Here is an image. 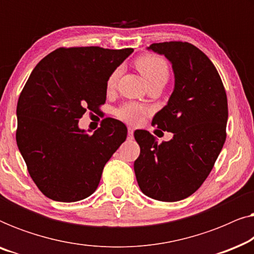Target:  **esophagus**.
Returning a JSON list of instances; mask_svg holds the SVG:
<instances>
[{
	"label": "esophagus",
	"mask_w": 254,
	"mask_h": 254,
	"mask_svg": "<svg viewBox=\"0 0 254 254\" xmlns=\"http://www.w3.org/2000/svg\"><path fill=\"white\" fill-rule=\"evenodd\" d=\"M133 135H134V129L133 128H128V138H133Z\"/></svg>",
	"instance_id": "esophagus-1"
}]
</instances>
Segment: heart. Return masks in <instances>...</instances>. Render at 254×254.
<instances>
[{"label": "heart", "instance_id": "b5f03b06", "mask_svg": "<svg viewBox=\"0 0 254 254\" xmlns=\"http://www.w3.org/2000/svg\"><path fill=\"white\" fill-rule=\"evenodd\" d=\"M135 65H136L138 71L143 75L149 85L165 84L168 82L170 67L168 61L164 58L154 54L142 55V57L136 59ZM121 74H123V68L121 67L116 68L111 72L106 81L107 91H112L117 88ZM149 112H150V109L147 106L140 105L137 103H127L117 110V116L128 124L136 125L141 123Z\"/></svg>", "mask_w": 254, "mask_h": 254}]
</instances>
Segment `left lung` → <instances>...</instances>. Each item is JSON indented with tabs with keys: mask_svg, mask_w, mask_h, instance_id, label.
I'll list each match as a JSON object with an SVG mask.
<instances>
[{
	"mask_svg": "<svg viewBox=\"0 0 254 254\" xmlns=\"http://www.w3.org/2000/svg\"><path fill=\"white\" fill-rule=\"evenodd\" d=\"M175 71V90L152 125L173 133L158 143L147 130H136L140 156L134 162L138 186L145 195L175 202L192 195L209 176L227 137L228 99L209 58L186 41L151 44Z\"/></svg>",
	"mask_w": 254,
	"mask_h": 254,
	"instance_id": "8db88e82",
	"label": "left lung"
}]
</instances>
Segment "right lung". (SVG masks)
<instances>
[{
  "instance_id": "obj_1",
  "label": "right lung",
  "mask_w": 254,
  "mask_h": 254,
  "mask_svg": "<svg viewBox=\"0 0 254 254\" xmlns=\"http://www.w3.org/2000/svg\"><path fill=\"white\" fill-rule=\"evenodd\" d=\"M131 52L60 47L31 72L17 103L16 141L31 178L50 199L75 202L91 195L126 140L127 127L113 118L92 135L78 121L105 104L107 77Z\"/></svg>"
}]
</instances>
